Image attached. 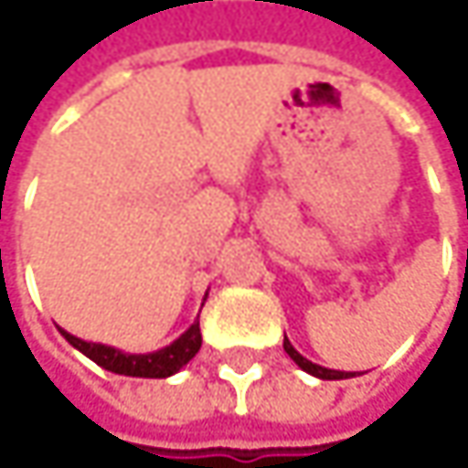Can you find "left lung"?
<instances>
[{
    "instance_id": "left-lung-1",
    "label": "left lung",
    "mask_w": 468,
    "mask_h": 468,
    "mask_svg": "<svg viewBox=\"0 0 468 468\" xmlns=\"http://www.w3.org/2000/svg\"><path fill=\"white\" fill-rule=\"evenodd\" d=\"M284 352L298 363V368H303L306 374H312V377H317V379H349V377H355V371H333V368H325V366H317V363L306 360V357L290 344L287 335H284Z\"/></svg>"
}]
</instances>
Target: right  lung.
<instances>
[{"label":"right lung","mask_w":468,"mask_h":468,"mask_svg":"<svg viewBox=\"0 0 468 468\" xmlns=\"http://www.w3.org/2000/svg\"><path fill=\"white\" fill-rule=\"evenodd\" d=\"M61 330V327H58ZM61 335L78 349L83 352L89 360H94L97 366H102L105 371L113 374H124V377H143V379H165L178 374L200 349L203 335H200V323L195 320L186 327L173 344L156 349V352H145V355H133V352H122L116 346L108 344H97V341H83L67 330H61Z\"/></svg>","instance_id":"1"}]
</instances>
